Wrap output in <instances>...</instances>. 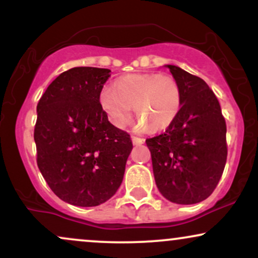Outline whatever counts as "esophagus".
I'll list each match as a JSON object with an SVG mask.
<instances>
[{
  "mask_svg": "<svg viewBox=\"0 0 258 258\" xmlns=\"http://www.w3.org/2000/svg\"><path fill=\"white\" fill-rule=\"evenodd\" d=\"M132 143L135 144V146H141V144L144 143V139L136 137V136H132Z\"/></svg>",
  "mask_w": 258,
  "mask_h": 258,
  "instance_id": "esophagus-1",
  "label": "esophagus"
}]
</instances>
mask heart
Segmentation results:
<instances>
[{
	"label": "heart",
	"instance_id": "b5f03b06",
	"mask_svg": "<svg viewBox=\"0 0 258 258\" xmlns=\"http://www.w3.org/2000/svg\"><path fill=\"white\" fill-rule=\"evenodd\" d=\"M99 104L111 125L122 128L131 120L132 105L139 117L138 127L162 131L176 120L182 96L177 81L160 74H128L104 87Z\"/></svg>",
	"mask_w": 258,
	"mask_h": 258
}]
</instances>
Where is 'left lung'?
I'll use <instances>...</instances> for the list:
<instances>
[{
    "label": "left lung",
    "instance_id": "1",
    "mask_svg": "<svg viewBox=\"0 0 258 258\" xmlns=\"http://www.w3.org/2000/svg\"><path fill=\"white\" fill-rule=\"evenodd\" d=\"M170 69L180 88L182 104L166 131L146 141L162 197L179 205L207 199L227 161V126L215 93L203 79L176 65Z\"/></svg>",
    "mask_w": 258,
    "mask_h": 258
}]
</instances>
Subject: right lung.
<instances>
[{"label": "right lung", "mask_w": 258, "mask_h": 258, "mask_svg": "<svg viewBox=\"0 0 258 258\" xmlns=\"http://www.w3.org/2000/svg\"><path fill=\"white\" fill-rule=\"evenodd\" d=\"M109 76V69L73 68L38 100L37 166L53 193L75 206H98L116 193L133 148L128 133L111 125L100 108Z\"/></svg>", "instance_id": "1"}]
</instances>
